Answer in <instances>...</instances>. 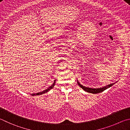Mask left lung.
<instances>
[{
	"mask_svg": "<svg viewBox=\"0 0 130 130\" xmlns=\"http://www.w3.org/2000/svg\"><path fill=\"white\" fill-rule=\"evenodd\" d=\"M77 82H78V85L80 86L82 88H83L84 90L86 91V92L92 93V94H98V93L101 92L102 91H104L105 90H106L107 88L110 87L111 86H112L113 85H114V83H112V84H110V85H108L106 86H104V87H102V88H89V87H85V86H83L82 85H81L78 81H77Z\"/></svg>",
	"mask_w": 130,
	"mask_h": 130,
	"instance_id": "1",
	"label": "left lung"
}]
</instances>
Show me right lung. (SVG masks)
I'll use <instances>...</instances> for the list:
<instances>
[{"label": "right lung", "mask_w": 130, "mask_h": 130, "mask_svg": "<svg viewBox=\"0 0 130 130\" xmlns=\"http://www.w3.org/2000/svg\"><path fill=\"white\" fill-rule=\"evenodd\" d=\"M55 80H54V82L53 84H52V85H51V86H50V87H49L48 88H47V89L45 90L44 91H42V92H38V93H36V94H32L31 95H32V96H34V95H42L43 94H44V93L48 92L49 90H50L51 89V88H52L54 87V86L55 85Z\"/></svg>", "instance_id": "right-lung-1"}]
</instances>
